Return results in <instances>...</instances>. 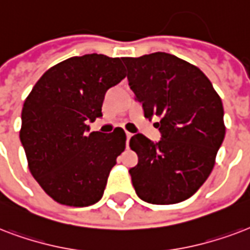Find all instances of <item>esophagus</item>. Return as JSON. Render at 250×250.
Instances as JSON below:
<instances>
[{
    "mask_svg": "<svg viewBox=\"0 0 250 250\" xmlns=\"http://www.w3.org/2000/svg\"><path fill=\"white\" fill-rule=\"evenodd\" d=\"M131 133H129V131H126V147H129V139L131 138Z\"/></svg>",
    "mask_w": 250,
    "mask_h": 250,
    "instance_id": "1",
    "label": "esophagus"
}]
</instances>
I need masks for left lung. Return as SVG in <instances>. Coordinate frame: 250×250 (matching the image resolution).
<instances>
[{
    "label": "left lung",
    "mask_w": 250,
    "mask_h": 250,
    "mask_svg": "<svg viewBox=\"0 0 250 250\" xmlns=\"http://www.w3.org/2000/svg\"><path fill=\"white\" fill-rule=\"evenodd\" d=\"M127 79L146 117L159 120L162 139L130 138L138 164L129 169L139 198L154 205L179 204L211 173L226 134L222 99L198 67L156 52L124 57Z\"/></svg>",
    "instance_id": "obj_1"
}]
</instances>
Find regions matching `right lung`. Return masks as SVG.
Here are the masks:
<instances>
[{
	"label": "right lung",
	"instance_id": "obj_1",
	"mask_svg": "<svg viewBox=\"0 0 250 250\" xmlns=\"http://www.w3.org/2000/svg\"><path fill=\"white\" fill-rule=\"evenodd\" d=\"M126 74L119 57H70L42 75L24 100L19 138L31 175L56 202L90 206L103 197L126 134L88 130L103 116L104 95Z\"/></svg>",
	"mask_w": 250,
	"mask_h": 250
}]
</instances>
